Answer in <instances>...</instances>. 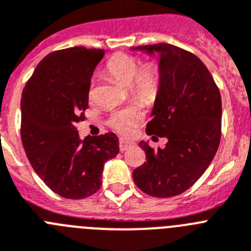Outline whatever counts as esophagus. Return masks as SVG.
Wrapping results in <instances>:
<instances>
[{"label":"esophagus","mask_w":251,"mask_h":251,"mask_svg":"<svg viewBox=\"0 0 251 251\" xmlns=\"http://www.w3.org/2000/svg\"><path fill=\"white\" fill-rule=\"evenodd\" d=\"M132 145H134V144L130 143V141H125V140H120V143H119V148L121 151H125V150L130 149Z\"/></svg>","instance_id":"1"}]
</instances>
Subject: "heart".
Instances as JSON below:
<instances>
[{
  "instance_id": "1",
  "label": "heart",
  "mask_w": 251,
  "mask_h": 251,
  "mask_svg": "<svg viewBox=\"0 0 251 251\" xmlns=\"http://www.w3.org/2000/svg\"><path fill=\"white\" fill-rule=\"evenodd\" d=\"M108 73L116 78L120 83L128 86V91L140 103H155L162 91V72L158 64L147 62L141 64L140 59L131 54L117 53L111 58L106 65ZM95 95L93 82L89 86L88 96ZM144 120V112L139 104H131L121 110L113 111L108 117V126L121 135L128 136L135 131Z\"/></svg>"
}]
</instances>
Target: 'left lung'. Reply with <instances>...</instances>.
I'll list each match as a JSON object with an SVG mask.
<instances>
[{
	"label": "left lung",
	"instance_id": "8db88e82",
	"mask_svg": "<svg viewBox=\"0 0 251 251\" xmlns=\"http://www.w3.org/2000/svg\"><path fill=\"white\" fill-rule=\"evenodd\" d=\"M135 49L159 53L162 91L147 134L167 138L164 149L140 141L147 162L132 172L147 195L168 198L186 192L200 179L221 140V95L212 74L197 55L167 43Z\"/></svg>",
	"mask_w": 251,
	"mask_h": 251
}]
</instances>
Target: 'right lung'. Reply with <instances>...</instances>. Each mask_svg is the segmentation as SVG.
<instances>
[{"mask_svg":"<svg viewBox=\"0 0 251 251\" xmlns=\"http://www.w3.org/2000/svg\"><path fill=\"white\" fill-rule=\"evenodd\" d=\"M103 49L73 47L48 54L26 82L21 99V141L39 177L69 200L101 188L106 160L119 154L113 132L79 138L77 124L88 108V91Z\"/></svg>","mask_w":251,"mask_h":251,"instance_id":"right-lung-1","label":"right lung"}]
</instances>
